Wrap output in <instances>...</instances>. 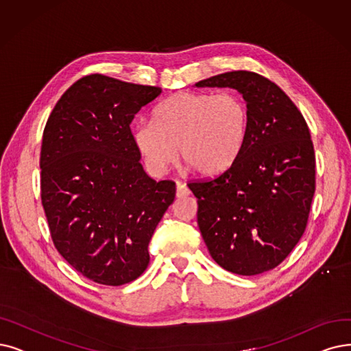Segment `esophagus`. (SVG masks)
<instances>
[{"label":"esophagus","instance_id":"esophagus-1","mask_svg":"<svg viewBox=\"0 0 351 351\" xmlns=\"http://www.w3.org/2000/svg\"><path fill=\"white\" fill-rule=\"evenodd\" d=\"M176 184H177V197H178V199L187 197V195L190 194L189 187H187L184 183H181V181H177Z\"/></svg>","mask_w":351,"mask_h":351}]
</instances>
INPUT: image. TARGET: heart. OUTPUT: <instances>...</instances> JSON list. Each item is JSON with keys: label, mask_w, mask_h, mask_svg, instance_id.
I'll return each instance as SVG.
<instances>
[{"label": "heart", "mask_w": 351, "mask_h": 351, "mask_svg": "<svg viewBox=\"0 0 351 351\" xmlns=\"http://www.w3.org/2000/svg\"><path fill=\"white\" fill-rule=\"evenodd\" d=\"M249 136V109L234 92H178L139 122L132 139L154 174H164L180 157L203 176H217L239 158Z\"/></svg>", "instance_id": "b5f03b06"}]
</instances>
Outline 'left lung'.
Returning <instances> with one entry per match:
<instances>
[{"label": "left lung", "instance_id": "left-lung-1", "mask_svg": "<svg viewBox=\"0 0 351 351\" xmlns=\"http://www.w3.org/2000/svg\"><path fill=\"white\" fill-rule=\"evenodd\" d=\"M232 88L249 109V136L230 168L189 187L197 197V223L212 258L237 275L274 269L306 228L315 191V156L298 108L274 82L234 70L195 83Z\"/></svg>", "mask_w": 351, "mask_h": 351}]
</instances>
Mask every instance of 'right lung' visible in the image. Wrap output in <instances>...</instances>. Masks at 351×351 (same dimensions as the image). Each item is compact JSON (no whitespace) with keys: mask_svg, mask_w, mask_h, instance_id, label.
<instances>
[{"mask_svg":"<svg viewBox=\"0 0 351 351\" xmlns=\"http://www.w3.org/2000/svg\"><path fill=\"white\" fill-rule=\"evenodd\" d=\"M156 86L89 75L70 86L41 144V203L59 254L90 281L118 287L141 275L176 183L147 176L130 125Z\"/></svg>","mask_w":351,"mask_h":351,"instance_id":"obj_1","label":"right lung"}]
</instances>
